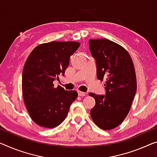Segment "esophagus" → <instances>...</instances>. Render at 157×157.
<instances>
[{"label": "esophagus", "instance_id": "esophagus-1", "mask_svg": "<svg viewBox=\"0 0 157 157\" xmlns=\"http://www.w3.org/2000/svg\"><path fill=\"white\" fill-rule=\"evenodd\" d=\"M78 94L79 97H85V96H86V93L81 92V91H78Z\"/></svg>", "mask_w": 157, "mask_h": 157}]
</instances>
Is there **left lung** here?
Masks as SVG:
<instances>
[{
    "mask_svg": "<svg viewBox=\"0 0 157 157\" xmlns=\"http://www.w3.org/2000/svg\"><path fill=\"white\" fill-rule=\"evenodd\" d=\"M90 50L97 63V77L104 84L106 95L90 93L95 99L91 109L98 127L109 130L122 123L129 113L137 90L134 64L127 51L106 39H90Z\"/></svg>",
    "mask_w": 157,
    "mask_h": 157,
    "instance_id": "1",
    "label": "left lung"
}]
</instances>
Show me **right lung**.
Returning <instances> with one entry per match:
<instances>
[{
  "label": "right lung",
  "instance_id": "right-lung-1",
  "mask_svg": "<svg viewBox=\"0 0 157 157\" xmlns=\"http://www.w3.org/2000/svg\"><path fill=\"white\" fill-rule=\"evenodd\" d=\"M76 41H52L35 47L22 71V94L30 117L41 127L59 125L76 98V91H66L53 82L64 75L70 58L79 48Z\"/></svg>",
  "mask_w": 157,
  "mask_h": 157
}]
</instances>
